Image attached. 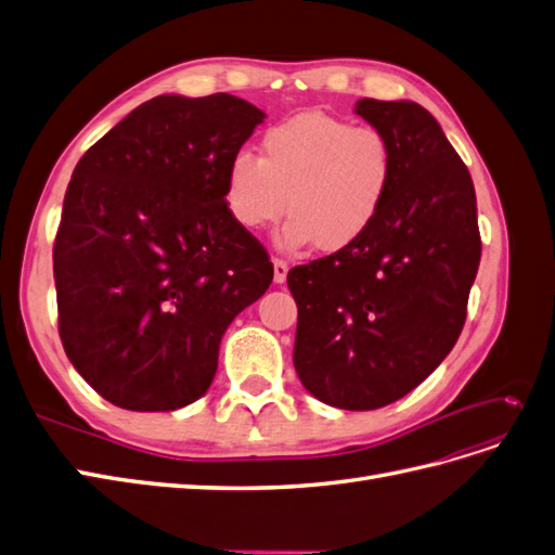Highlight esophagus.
<instances>
[{"instance_id":"34e87169","label":"esophagus","mask_w":555,"mask_h":555,"mask_svg":"<svg viewBox=\"0 0 555 555\" xmlns=\"http://www.w3.org/2000/svg\"><path fill=\"white\" fill-rule=\"evenodd\" d=\"M273 268H275L273 278H275V282H278V284H282L284 280H287V273H289V266H287V261H284V259H273Z\"/></svg>"}]
</instances>
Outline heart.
I'll return each instance as SVG.
<instances>
[{
	"instance_id": "obj_1",
	"label": "heart",
	"mask_w": 555,
	"mask_h": 555,
	"mask_svg": "<svg viewBox=\"0 0 555 555\" xmlns=\"http://www.w3.org/2000/svg\"><path fill=\"white\" fill-rule=\"evenodd\" d=\"M393 176V143L379 127L304 113L266 129L259 157H231L224 194L243 229L273 227L287 208L282 245L338 251L373 227Z\"/></svg>"
}]
</instances>
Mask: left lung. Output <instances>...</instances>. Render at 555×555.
Listing matches in <instances>:
<instances>
[{
	"label": "left lung",
	"mask_w": 555,
	"mask_h": 555,
	"mask_svg": "<svg viewBox=\"0 0 555 555\" xmlns=\"http://www.w3.org/2000/svg\"><path fill=\"white\" fill-rule=\"evenodd\" d=\"M357 113L393 143L391 192L357 243L292 268L287 284L300 382L363 412L408 396L456 345L481 236L473 178L424 106L361 99Z\"/></svg>",
	"instance_id": "left-lung-1"
}]
</instances>
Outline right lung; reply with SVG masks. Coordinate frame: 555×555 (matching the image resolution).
<instances>
[{"instance_id": "add662e5", "label": "right lung", "mask_w": 555, "mask_h": 555, "mask_svg": "<svg viewBox=\"0 0 555 555\" xmlns=\"http://www.w3.org/2000/svg\"><path fill=\"white\" fill-rule=\"evenodd\" d=\"M263 117L224 92L162 94L76 164L53 247L60 338L113 405L198 400L233 317L271 287V257L224 194L231 157Z\"/></svg>"}]
</instances>
